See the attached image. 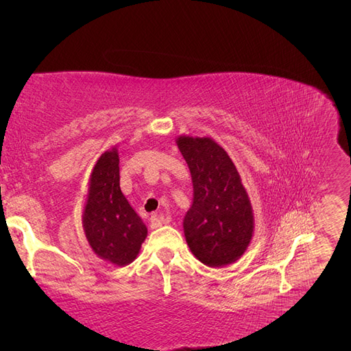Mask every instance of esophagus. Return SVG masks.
<instances>
[{"label":"esophagus","mask_w":351,"mask_h":351,"mask_svg":"<svg viewBox=\"0 0 351 351\" xmlns=\"http://www.w3.org/2000/svg\"><path fill=\"white\" fill-rule=\"evenodd\" d=\"M149 222H151V228H152V230H155V228H159V227H161V226L164 224V218H162L161 215H156V214H154V215L151 217Z\"/></svg>","instance_id":"1"}]
</instances>
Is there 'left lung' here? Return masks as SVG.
I'll list each match as a JSON object with an SVG mask.
<instances>
[{"mask_svg":"<svg viewBox=\"0 0 351 351\" xmlns=\"http://www.w3.org/2000/svg\"><path fill=\"white\" fill-rule=\"evenodd\" d=\"M177 145L193 183V204L183 221L190 250L210 268L236 262L246 252L254 226L236 165L210 137L180 136Z\"/></svg>","mask_w":351,"mask_h":351,"instance_id":"1","label":"left lung"}]
</instances>
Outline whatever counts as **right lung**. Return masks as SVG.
Returning <instances> with one entry per match:
<instances>
[{
  "mask_svg": "<svg viewBox=\"0 0 351 351\" xmlns=\"http://www.w3.org/2000/svg\"><path fill=\"white\" fill-rule=\"evenodd\" d=\"M119 162V152L112 147L95 164L83 210V230L101 259L125 267L139 254L147 228L121 192Z\"/></svg>",
  "mask_w": 351,
  "mask_h": 351,
  "instance_id": "right-lung-1",
  "label": "right lung"
}]
</instances>
